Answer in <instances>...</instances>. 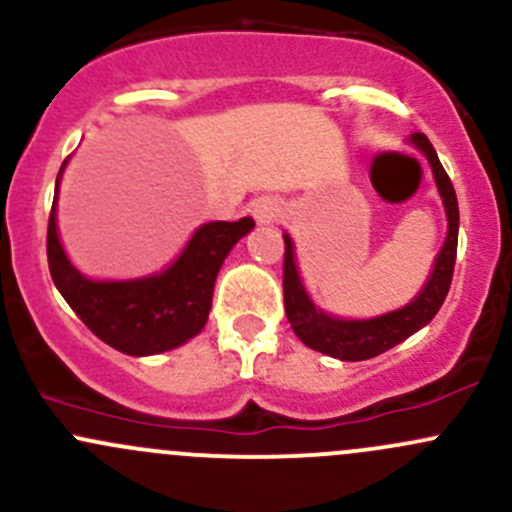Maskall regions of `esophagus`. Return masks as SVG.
<instances>
[{"instance_id": "obj_1", "label": "esophagus", "mask_w": 512, "mask_h": 512, "mask_svg": "<svg viewBox=\"0 0 512 512\" xmlns=\"http://www.w3.org/2000/svg\"><path fill=\"white\" fill-rule=\"evenodd\" d=\"M252 215H255V220L260 225H272L280 218V205L272 198H260L252 203Z\"/></svg>"}]
</instances>
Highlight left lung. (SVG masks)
<instances>
[{"mask_svg": "<svg viewBox=\"0 0 512 512\" xmlns=\"http://www.w3.org/2000/svg\"><path fill=\"white\" fill-rule=\"evenodd\" d=\"M409 143L416 151H421L423 158L431 165L433 180H436L438 195H441L448 220L446 240H443L441 252H438L436 262H433L431 275H428L426 285L421 287V292L409 304L364 319L337 317V314L324 312L322 307L312 302L307 287H304L297 267V255H294V240L289 237V232L282 235L285 237V282H282L285 285V312L299 342L304 347L314 349V352H322L342 361H364L371 359V356L389 352L391 347L409 339L411 334H416L418 329H423L436 317L448 289H451L453 265H456L458 250L456 190H453L451 178H448L441 160L433 151L431 141L423 133H411Z\"/></svg>", "mask_w": 512, "mask_h": 512, "instance_id": "8db88e82", "label": "left lung"}]
</instances>
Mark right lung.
<instances>
[{"label": "right lung", "mask_w": 512, "mask_h": 512, "mask_svg": "<svg viewBox=\"0 0 512 512\" xmlns=\"http://www.w3.org/2000/svg\"><path fill=\"white\" fill-rule=\"evenodd\" d=\"M66 165L69 158L56 175L46 255L51 280L76 317L101 342L128 356L163 354L198 337L208 324L220 267L232 247L255 227V220L203 223L190 235L180 255L160 272L131 280H94L69 260L59 237L56 200Z\"/></svg>", "instance_id": "1"}]
</instances>
